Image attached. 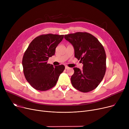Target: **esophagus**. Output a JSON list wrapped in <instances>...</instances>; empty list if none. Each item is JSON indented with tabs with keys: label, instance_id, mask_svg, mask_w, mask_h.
Returning <instances> with one entry per match:
<instances>
[{
	"label": "esophagus",
	"instance_id": "1",
	"mask_svg": "<svg viewBox=\"0 0 129 129\" xmlns=\"http://www.w3.org/2000/svg\"><path fill=\"white\" fill-rule=\"evenodd\" d=\"M70 69V67H69V66H65V69L66 70H68V69Z\"/></svg>",
	"mask_w": 129,
	"mask_h": 129
}]
</instances>
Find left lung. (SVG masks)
<instances>
[{
    "instance_id": "left-lung-1",
    "label": "left lung",
    "mask_w": 129,
    "mask_h": 129,
    "mask_svg": "<svg viewBox=\"0 0 129 129\" xmlns=\"http://www.w3.org/2000/svg\"><path fill=\"white\" fill-rule=\"evenodd\" d=\"M74 46L75 57L83 64V70L74 67L71 83L83 92L93 90L102 81L106 70V54L98 40L87 32H77L64 36Z\"/></svg>"
}]
</instances>
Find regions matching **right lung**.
<instances>
[{"label":"right lung","mask_w":129,"mask_h":129,"mask_svg":"<svg viewBox=\"0 0 129 129\" xmlns=\"http://www.w3.org/2000/svg\"><path fill=\"white\" fill-rule=\"evenodd\" d=\"M63 38L64 35L50 33L40 35L32 41L25 51L22 58L24 75L35 89L46 91L52 88L65 70L63 65L54 67L47 63Z\"/></svg>","instance_id":"1"}]
</instances>
